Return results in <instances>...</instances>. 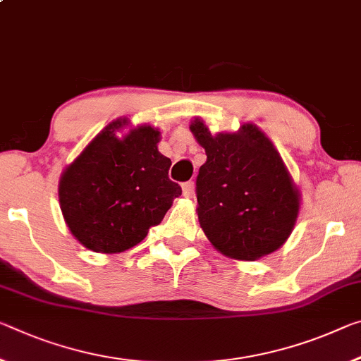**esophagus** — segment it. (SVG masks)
Here are the masks:
<instances>
[{
	"label": "esophagus",
	"mask_w": 361,
	"mask_h": 361,
	"mask_svg": "<svg viewBox=\"0 0 361 361\" xmlns=\"http://www.w3.org/2000/svg\"><path fill=\"white\" fill-rule=\"evenodd\" d=\"M183 196L185 197H191L194 194V181H186L183 183Z\"/></svg>",
	"instance_id": "obj_1"
}]
</instances>
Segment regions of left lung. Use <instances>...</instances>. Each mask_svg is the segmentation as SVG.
Masks as SVG:
<instances>
[{"mask_svg":"<svg viewBox=\"0 0 361 361\" xmlns=\"http://www.w3.org/2000/svg\"><path fill=\"white\" fill-rule=\"evenodd\" d=\"M190 130L207 154L196 212L212 245L245 262L278 250L294 230L300 191L270 138L254 123L212 135L199 117Z\"/></svg>","mask_w":361,"mask_h":361,"instance_id":"left-lung-1","label":"left lung"}]
</instances>
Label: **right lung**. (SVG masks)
Here are the masks:
<instances>
[{
	"label": "right lung",
	"mask_w": 361,
	"mask_h": 361,
	"mask_svg": "<svg viewBox=\"0 0 361 361\" xmlns=\"http://www.w3.org/2000/svg\"><path fill=\"white\" fill-rule=\"evenodd\" d=\"M118 118L90 141L59 180V205L66 225L85 247L118 254L140 244L151 226L181 196L169 178L171 160L157 149L160 131Z\"/></svg>",
	"instance_id": "obj_1"
}]
</instances>
